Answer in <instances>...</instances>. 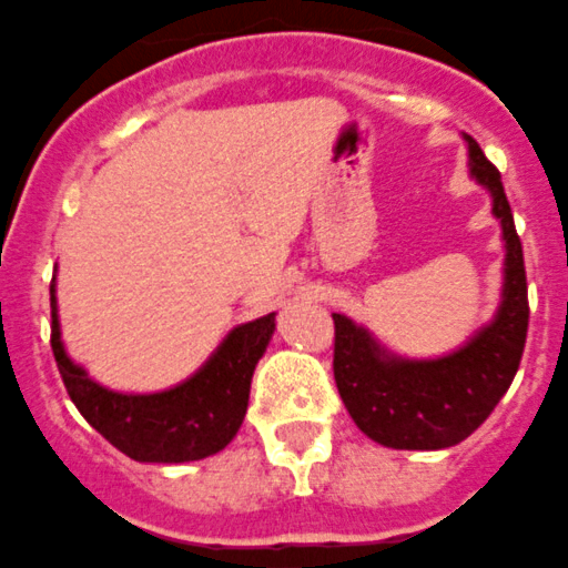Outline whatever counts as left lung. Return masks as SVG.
<instances>
[{
  "instance_id": "1",
  "label": "left lung",
  "mask_w": 568,
  "mask_h": 568,
  "mask_svg": "<svg viewBox=\"0 0 568 568\" xmlns=\"http://www.w3.org/2000/svg\"><path fill=\"white\" fill-rule=\"evenodd\" d=\"M471 174L494 196L505 235V294L497 318L455 355L438 361H390L346 316L333 313V374L355 424L390 449H447L491 416L521 363L530 322L521 239L499 169L466 135Z\"/></svg>"
}]
</instances>
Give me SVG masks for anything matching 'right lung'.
<instances>
[{
	"label": "right lung",
	"instance_id": "1",
	"mask_svg": "<svg viewBox=\"0 0 568 568\" xmlns=\"http://www.w3.org/2000/svg\"><path fill=\"white\" fill-rule=\"evenodd\" d=\"M52 296V355L77 410L99 436L138 464H185L216 455L239 433L250 405V383L274 333V313L241 324L216 355L183 385L163 394L126 396L102 388L65 357Z\"/></svg>",
	"mask_w": 568,
	"mask_h": 568
}]
</instances>
